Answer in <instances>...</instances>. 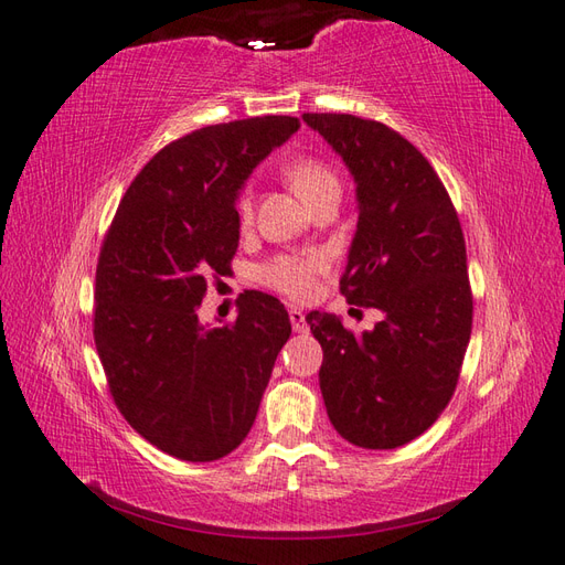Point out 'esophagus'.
<instances>
[{"label":"esophagus","mask_w":565,"mask_h":565,"mask_svg":"<svg viewBox=\"0 0 565 565\" xmlns=\"http://www.w3.org/2000/svg\"><path fill=\"white\" fill-rule=\"evenodd\" d=\"M288 318H291V324H294V332H308V324H306V315L300 308H288Z\"/></svg>","instance_id":"1"}]
</instances>
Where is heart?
I'll return each mask as SVG.
<instances>
[{"mask_svg":"<svg viewBox=\"0 0 565 565\" xmlns=\"http://www.w3.org/2000/svg\"><path fill=\"white\" fill-rule=\"evenodd\" d=\"M284 178L300 200L308 206L315 204L327 192H339V180L334 170L318 156H296L284 166ZM238 218L243 226L253 221V196L243 192L238 196ZM327 269V255L322 250H310L300 255H279L269 265L259 269L262 284L288 298H308L315 294L318 277Z\"/></svg>","mask_w":565,"mask_h":565,"instance_id":"heart-1","label":"heart"}]
</instances>
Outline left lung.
<instances>
[{
	"label": "left lung",
	"instance_id": "obj_1",
	"mask_svg": "<svg viewBox=\"0 0 565 565\" xmlns=\"http://www.w3.org/2000/svg\"><path fill=\"white\" fill-rule=\"evenodd\" d=\"M303 120L356 182L359 223L339 288L351 306L383 312L361 334L310 312L327 416L359 448L392 450L436 424L462 371L475 310L462 226L436 170L395 129L339 113Z\"/></svg>",
	"mask_w": 565,
	"mask_h": 565
}]
</instances>
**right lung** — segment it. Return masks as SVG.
Instances as JSON below:
<instances>
[{
    "label": "right lung",
    "mask_w": 565,
    "mask_h": 565,
    "mask_svg": "<svg viewBox=\"0 0 565 565\" xmlns=\"http://www.w3.org/2000/svg\"><path fill=\"white\" fill-rule=\"evenodd\" d=\"M298 127V117L265 115L170 141L105 233L94 339L110 395L141 438L178 460L238 448L291 334L284 306L259 291L223 327H204L196 308L238 250L235 200L247 175Z\"/></svg>",
    "instance_id": "obj_1"
}]
</instances>
